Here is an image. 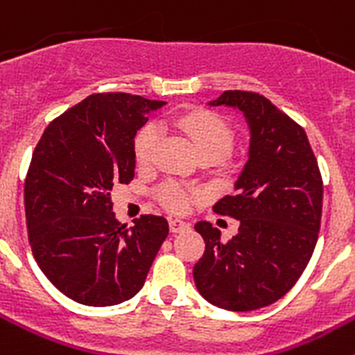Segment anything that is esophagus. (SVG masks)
Here are the masks:
<instances>
[{
  "label": "esophagus",
  "instance_id": "1",
  "mask_svg": "<svg viewBox=\"0 0 355 355\" xmlns=\"http://www.w3.org/2000/svg\"><path fill=\"white\" fill-rule=\"evenodd\" d=\"M168 225H171L172 233H181V231L190 227V224H188L187 220H181V218H171V220H168Z\"/></svg>",
  "mask_w": 355,
  "mask_h": 355
}]
</instances>
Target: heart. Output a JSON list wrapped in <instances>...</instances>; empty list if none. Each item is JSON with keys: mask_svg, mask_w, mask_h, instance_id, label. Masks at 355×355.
<instances>
[{"mask_svg": "<svg viewBox=\"0 0 355 355\" xmlns=\"http://www.w3.org/2000/svg\"><path fill=\"white\" fill-rule=\"evenodd\" d=\"M175 124L183 133L188 135L200 158L211 156L222 159L231 153L234 144V131L222 115L209 110H193L188 114L175 117ZM162 139V130L158 124H147L139 131L135 139V159L139 167H149L155 159L156 146ZM197 190H188L175 181H167L156 190V199L163 208L171 211H187L192 200L199 197Z\"/></svg>", "mask_w": 355, "mask_h": 355, "instance_id": "heart-1", "label": "heart"}]
</instances>
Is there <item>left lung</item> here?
Masks as SVG:
<instances>
[{
	"label": "left lung",
	"mask_w": 355,
	"mask_h": 355,
	"mask_svg": "<svg viewBox=\"0 0 355 355\" xmlns=\"http://www.w3.org/2000/svg\"><path fill=\"white\" fill-rule=\"evenodd\" d=\"M209 105L243 112L250 146L236 192L213 206L215 213L240 220L236 236L222 241L218 229L197 222L206 249L193 279L213 306L252 311L284 297L311 259L324 183L304 128L265 96L225 90Z\"/></svg>",
	"instance_id": "8db88e82"
}]
</instances>
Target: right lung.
I'll return each instance as SVG.
<instances>
[{
  "mask_svg": "<svg viewBox=\"0 0 355 355\" xmlns=\"http://www.w3.org/2000/svg\"><path fill=\"white\" fill-rule=\"evenodd\" d=\"M163 101L92 94L49 122L24 181L28 240L44 275L85 306H115L142 290L168 222L115 218L112 190L135 178V135Z\"/></svg>",
  "mask_w": 355,
  "mask_h": 355,
  "instance_id": "add662e5",
  "label": "right lung"
}]
</instances>
